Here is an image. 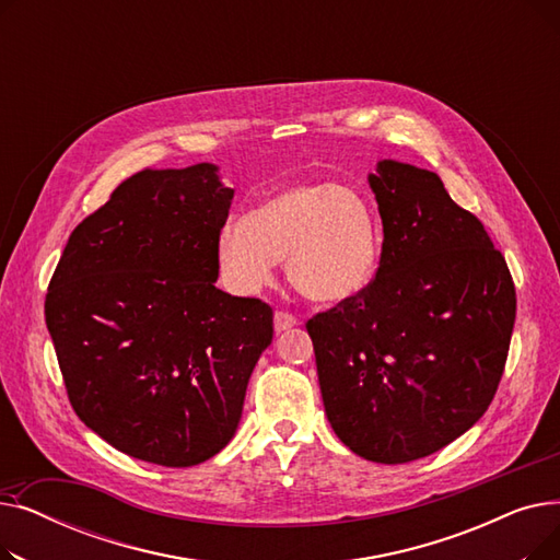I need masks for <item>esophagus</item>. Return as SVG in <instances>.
Segmentation results:
<instances>
[{
    "label": "esophagus",
    "mask_w": 560,
    "mask_h": 560,
    "mask_svg": "<svg viewBox=\"0 0 560 560\" xmlns=\"http://www.w3.org/2000/svg\"><path fill=\"white\" fill-rule=\"evenodd\" d=\"M298 325V317L292 315V313H288V311H277L275 313V329L281 334V331H285V329H292Z\"/></svg>",
    "instance_id": "obj_1"
}]
</instances>
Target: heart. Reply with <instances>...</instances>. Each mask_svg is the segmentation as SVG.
<instances>
[{
    "mask_svg": "<svg viewBox=\"0 0 560 560\" xmlns=\"http://www.w3.org/2000/svg\"><path fill=\"white\" fill-rule=\"evenodd\" d=\"M215 256L222 281L241 295L268 285L279 260L302 295L336 304L354 298L378 260V229L368 199L347 186L295 184L222 224Z\"/></svg>",
    "mask_w": 560,
    "mask_h": 560,
    "instance_id": "obj_1",
    "label": "heart"
}]
</instances>
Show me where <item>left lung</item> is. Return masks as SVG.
Wrapping results in <instances>:
<instances>
[{"mask_svg":"<svg viewBox=\"0 0 560 560\" xmlns=\"http://www.w3.org/2000/svg\"><path fill=\"white\" fill-rule=\"evenodd\" d=\"M376 277L306 322L322 401L342 443L374 463L450 445L486 413L515 325V285L483 224L435 172L378 161Z\"/></svg>","mask_w":560,"mask_h":560,"instance_id":"1","label":"left lung"}]
</instances>
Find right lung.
Here are the masks:
<instances>
[{
	"label": "right lung",
	"instance_id": "obj_1",
	"mask_svg": "<svg viewBox=\"0 0 560 560\" xmlns=\"http://www.w3.org/2000/svg\"><path fill=\"white\" fill-rule=\"evenodd\" d=\"M233 190L218 165L136 172L70 235L45 322L79 420L108 445L190 467L229 445L272 308L215 288Z\"/></svg>",
	"mask_w": 560,
	"mask_h": 560
}]
</instances>
